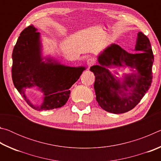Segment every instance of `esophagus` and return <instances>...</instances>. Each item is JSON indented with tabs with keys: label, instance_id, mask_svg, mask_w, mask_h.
<instances>
[{
	"label": "esophagus",
	"instance_id": "obj_1",
	"mask_svg": "<svg viewBox=\"0 0 161 161\" xmlns=\"http://www.w3.org/2000/svg\"><path fill=\"white\" fill-rule=\"evenodd\" d=\"M95 63V59L93 58H89L86 59V64L88 67H90L92 65H93Z\"/></svg>",
	"mask_w": 161,
	"mask_h": 161
}]
</instances>
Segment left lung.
<instances>
[{
    "instance_id": "1",
    "label": "left lung",
    "mask_w": 161,
    "mask_h": 161,
    "mask_svg": "<svg viewBox=\"0 0 161 161\" xmlns=\"http://www.w3.org/2000/svg\"><path fill=\"white\" fill-rule=\"evenodd\" d=\"M134 51L138 53H128L119 45L111 44L97 56L99 64L90 68L95 76L97 101L108 112L123 114L131 110L151 86L154 56L148 38L141 32L138 33ZM112 68H129L132 72L118 77L116 71L114 74L110 71Z\"/></svg>"
}]
</instances>
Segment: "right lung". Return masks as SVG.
Returning <instances> with one entry per match:
<instances>
[{"instance_id": "right-lung-1", "label": "right lung", "mask_w": 161, "mask_h": 161, "mask_svg": "<svg viewBox=\"0 0 161 161\" xmlns=\"http://www.w3.org/2000/svg\"><path fill=\"white\" fill-rule=\"evenodd\" d=\"M41 34L33 25L21 32L12 54V79L25 102L37 111L62 107L69 97L73 84L86 69L84 66L62 64L51 56H43ZM27 88L43 94L40 105H34L26 94Z\"/></svg>"}]
</instances>
